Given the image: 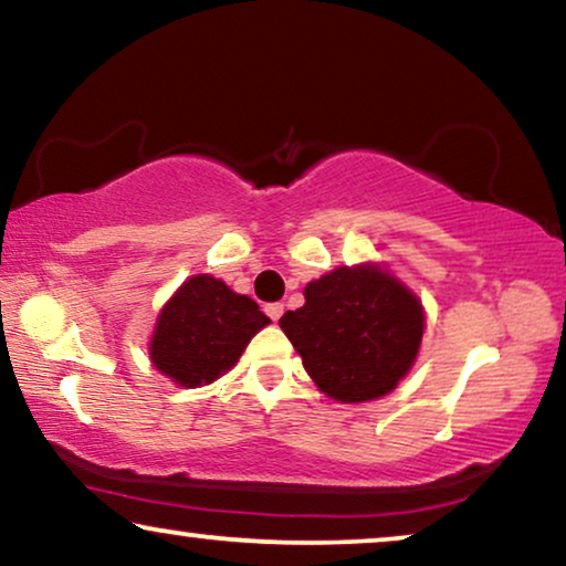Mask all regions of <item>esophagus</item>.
Here are the masks:
<instances>
[{
	"label": "esophagus",
	"mask_w": 566,
	"mask_h": 566,
	"mask_svg": "<svg viewBox=\"0 0 566 566\" xmlns=\"http://www.w3.org/2000/svg\"><path fill=\"white\" fill-rule=\"evenodd\" d=\"M264 310H266V315L272 317V321L276 323V321H280V317H282V313H284V305H282V302H269V305H266Z\"/></svg>",
	"instance_id": "esophagus-1"
}]
</instances>
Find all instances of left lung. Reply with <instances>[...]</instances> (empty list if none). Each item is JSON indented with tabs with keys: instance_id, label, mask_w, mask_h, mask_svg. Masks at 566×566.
Wrapping results in <instances>:
<instances>
[{
	"instance_id": "obj_1",
	"label": "left lung",
	"mask_w": 566,
	"mask_h": 566,
	"mask_svg": "<svg viewBox=\"0 0 566 566\" xmlns=\"http://www.w3.org/2000/svg\"><path fill=\"white\" fill-rule=\"evenodd\" d=\"M280 325L325 395L366 402L392 392L416 361L423 307L377 266H340L310 282L305 305Z\"/></svg>"
}]
</instances>
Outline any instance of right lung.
Listing matches in <instances>:
<instances>
[{
	"mask_svg": "<svg viewBox=\"0 0 566 566\" xmlns=\"http://www.w3.org/2000/svg\"><path fill=\"white\" fill-rule=\"evenodd\" d=\"M269 323L256 302L214 276L197 274L158 315L150 361L181 387L210 385L235 366L249 340Z\"/></svg>",
	"mask_w": 566,
	"mask_h": 566,
	"instance_id": "1",
	"label": "right lung"
}]
</instances>
